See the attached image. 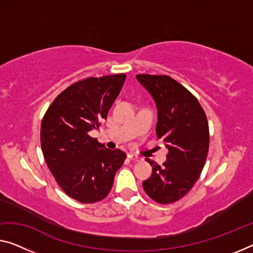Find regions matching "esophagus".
Wrapping results in <instances>:
<instances>
[{
    "instance_id": "obj_1",
    "label": "esophagus",
    "mask_w": 253,
    "mask_h": 253,
    "mask_svg": "<svg viewBox=\"0 0 253 253\" xmlns=\"http://www.w3.org/2000/svg\"><path fill=\"white\" fill-rule=\"evenodd\" d=\"M127 157H129L131 161H133V162H140V161H141V158H140L139 156H137V155H133V154H129V155H127Z\"/></svg>"
}]
</instances>
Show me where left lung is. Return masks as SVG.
<instances>
[{
    "label": "left lung",
    "instance_id": "8db88e82",
    "mask_svg": "<svg viewBox=\"0 0 253 253\" xmlns=\"http://www.w3.org/2000/svg\"><path fill=\"white\" fill-rule=\"evenodd\" d=\"M135 78L156 104V133L169 149L162 166L146 158L153 174L142 182L143 190L158 204L175 203L191 190L204 169L209 148L207 116L196 97L170 77Z\"/></svg>",
    "mask_w": 253,
    "mask_h": 253
}]
</instances>
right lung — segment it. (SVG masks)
I'll list each match as a JSON object with an SVG mask.
<instances>
[{
  "label": "right lung",
  "mask_w": 253,
  "mask_h": 253,
  "mask_svg": "<svg viewBox=\"0 0 253 253\" xmlns=\"http://www.w3.org/2000/svg\"><path fill=\"white\" fill-rule=\"evenodd\" d=\"M126 77L120 73L78 81L54 99L42 121L46 164L60 188L79 203L104 199L126 157L90 137V131L107 119Z\"/></svg>",
  "instance_id": "right-lung-1"
}]
</instances>
